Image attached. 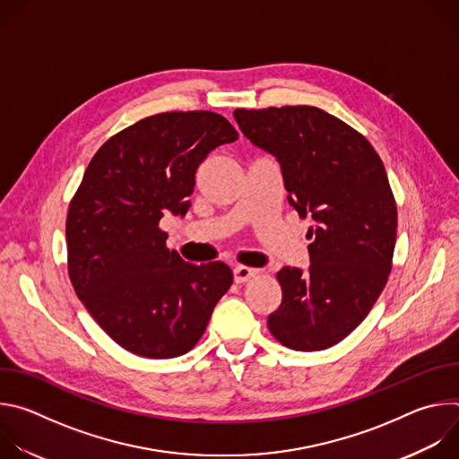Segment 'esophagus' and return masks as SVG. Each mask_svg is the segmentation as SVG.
<instances>
[{"mask_svg":"<svg viewBox=\"0 0 459 459\" xmlns=\"http://www.w3.org/2000/svg\"><path fill=\"white\" fill-rule=\"evenodd\" d=\"M257 269H252V267H245V265H238L234 269V281L236 283H245L248 280H252L254 276H257Z\"/></svg>","mask_w":459,"mask_h":459,"instance_id":"34e87169","label":"esophagus"}]
</instances>
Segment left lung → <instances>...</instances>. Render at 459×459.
<instances>
[{
  "instance_id": "left-lung-1",
  "label": "left lung",
  "mask_w": 459,
  "mask_h": 459,
  "mask_svg": "<svg viewBox=\"0 0 459 459\" xmlns=\"http://www.w3.org/2000/svg\"><path fill=\"white\" fill-rule=\"evenodd\" d=\"M234 117L278 160L289 204L314 221L308 273H278L283 298L269 331L294 351L329 349L367 317L392 269L398 211L383 161L363 134L317 107L236 108Z\"/></svg>"
}]
</instances>
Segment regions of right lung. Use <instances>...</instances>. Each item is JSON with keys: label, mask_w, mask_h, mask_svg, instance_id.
Wrapping results in <instances>:
<instances>
[{"label": "right lung", "mask_w": 459, "mask_h": 459, "mask_svg": "<svg viewBox=\"0 0 459 459\" xmlns=\"http://www.w3.org/2000/svg\"><path fill=\"white\" fill-rule=\"evenodd\" d=\"M236 140L216 112H161L123 128L91 160L65 229L69 278L125 351L151 359L188 352L230 289L229 265L186 264L167 248L160 220L186 214L200 163Z\"/></svg>", "instance_id": "add662e5"}]
</instances>
